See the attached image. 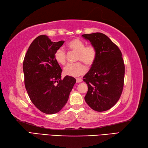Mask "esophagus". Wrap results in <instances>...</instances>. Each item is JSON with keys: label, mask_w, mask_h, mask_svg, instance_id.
Returning <instances> with one entry per match:
<instances>
[{"label": "esophagus", "mask_w": 148, "mask_h": 148, "mask_svg": "<svg viewBox=\"0 0 148 148\" xmlns=\"http://www.w3.org/2000/svg\"><path fill=\"white\" fill-rule=\"evenodd\" d=\"M82 79H81V78H76V81H77V83H81V82H82Z\"/></svg>", "instance_id": "esophagus-1"}]
</instances>
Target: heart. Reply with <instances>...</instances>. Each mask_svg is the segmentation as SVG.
Wrapping results in <instances>:
<instances>
[{
	"mask_svg": "<svg viewBox=\"0 0 148 148\" xmlns=\"http://www.w3.org/2000/svg\"><path fill=\"white\" fill-rule=\"evenodd\" d=\"M67 46L72 51L77 52L76 60L84 63L88 66H92L97 58V49L92 45L85 46L83 40L74 39L67 43ZM55 59L59 64H66V53L62 48H58L55 53ZM86 67L81 62L69 64L64 69V73L69 76L77 77L83 74Z\"/></svg>",
	"mask_w": 148,
	"mask_h": 148,
	"instance_id": "1",
	"label": "heart"
}]
</instances>
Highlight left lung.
I'll list each match as a JSON object with an SVG mask.
<instances>
[{"label":"left lung","mask_w":148,"mask_h":148,"mask_svg":"<svg viewBox=\"0 0 148 148\" xmlns=\"http://www.w3.org/2000/svg\"><path fill=\"white\" fill-rule=\"evenodd\" d=\"M97 49V58L83 81L88 85L84 97L87 104L98 112L114 106L121 95L124 84L125 65L118 47L105 34H83Z\"/></svg>","instance_id":"8db88e82"}]
</instances>
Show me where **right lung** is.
I'll use <instances>...</instances> for the list:
<instances>
[{"label": "right lung", "instance_id": "1", "mask_svg": "<svg viewBox=\"0 0 148 148\" xmlns=\"http://www.w3.org/2000/svg\"><path fill=\"white\" fill-rule=\"evenodd\" d=\"M64 40L52 42L48 37L39 36L28 49L23 64L25 85L30 100L40 111L55 114L63 108L76 80L66 76L55 59V53Z\"/></svg>", "mask_w": 148, "mask_h": 148}]
</instances>
